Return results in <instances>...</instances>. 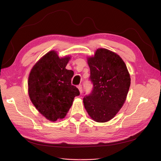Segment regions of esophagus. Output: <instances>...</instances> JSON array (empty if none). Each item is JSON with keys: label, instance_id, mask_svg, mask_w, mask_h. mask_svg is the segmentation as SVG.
<instances>
[{"label": "esophagus", "instance_id": "1", "mask_svg": "<svg viewBox=\"0 0 161 161\" xmlns=\"http://www.w3.org/2000/svg\"><path fill=\"white\" fill-rule=\"evenodd\" d=\"M78 89H79V91L80 92V94L82 92V85H79V86H78Z\"/></svg>", "mask_w": 161, "mask_h": 161}]
</instances>
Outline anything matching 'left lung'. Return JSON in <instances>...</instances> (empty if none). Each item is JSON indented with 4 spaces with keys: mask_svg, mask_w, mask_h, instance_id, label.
Segmentation results:
<instances>
[{
    "mask_svg": "<svg viewBox=\"0 0 161 161\" xmlns=\"http://www.w3.org/2000/svg\"><path fill=\"white\" fill-rule=\"evenodd\" d=\"M92 90L83 98L84 106L97 122L114 118L123 106L130 86V76L123 60L117 53L99 48L87 58Z\"/></svg>",
    "mask_w": 161,
    "mask_h": 161,
    "instance_id": "left-lung-1",
    "label": "left lung"
}]
</instances>
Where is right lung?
<instances>
[{
  "instance_id": "obj_1",
  "label": "right lung",
  "mask_w": 161,
  "mask_h": 161,
  "mask_svg": "<svg viewBox=\"0 0 161 161\" xmlns=\"http://www.w3.org/2000/svg\"><path fill=\"white\" fill-rule=\"evenodd\" d=\"M70 58H60L50 51L33 66L28 79V92L36 108L46 119L55 121L66 116L76 96L80 95L71 84L74 72L66 69Z\"/></svg>"
}]
</instances>
